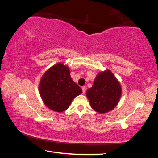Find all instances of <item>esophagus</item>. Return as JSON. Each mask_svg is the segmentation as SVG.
<instances>
[{
	"label": "esophagus",
	"mask_w": 158,
	"mask_h": 158,
	"mask_svg": "<svg viewBox=\"0 0 158 158\" xmlns=\"http://www.w3.org/2000/svg\"><path fill=\"white\" fill-rule=\"evenodd\" d=\"M85 90H86V88H85V86H83L82 87V92L84 94L85 93Z\"/></svg>",
	"instance_id": "obj_1"
}]
</instances>
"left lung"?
Masks as SVG:
<instances>
[{
	"mask_svg": "<svg viewBox=\"0 0 158 158\" xmlns=\"http://www.w3.org/2000/svg\"><path fill=\"white\" fill-rule=\"evenodd\" d=\"M86 95L95 111L103 114L113 109L121 96L120 83L109 70L99 73Z\"/></svg>",
	"mask_w": 158,
	"mask_h": 158,
	"instance_id": "obj_1",
	"label": "left lung"
}]
</instances>
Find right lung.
Here are the masks:
<instances>
[{
  "instance_id": "obj_1",
  "label": "right lung",
  "mask_w": 158,
  "mask_h": 158,
  "mask_svg": "<svg viewBox=\"0 0 158 158\" xmlns=\"http://www.w3.org/2000/svg\"><path fill=\"white\" fill-rule=\"evenodd\" d=\"M68 66L57 63L46 72L39 85V91L44 105L57 112L65 111L82 90L72 79Z\"/></svg>"
}]
</instances>
